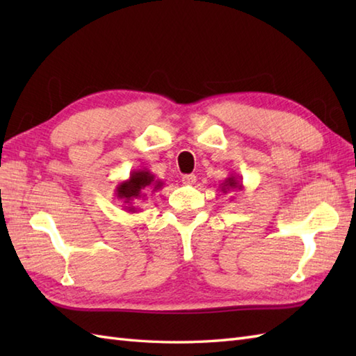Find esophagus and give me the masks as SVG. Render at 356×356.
<instances>
[{"instance_id":"obj_1","label":"esophagus","mask_w":356,"mask_h":356,"mask_svg":"<svg viewBox=\"0 0 356 356\" xmlns=\"http://www.w3.org/2000/svg\"><path fill=\"white\" fill-rule=\"evenodd\" d=\"M195 180H197V177H195L194 174H185V176H182V184L184 185H194Z\"/></svg>"}]
</instances>
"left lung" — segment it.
<instances>
[{"mask_svg": "<svg viewBox=\"0 0 356 356\" xmlns=\"http://www.w3.org/2000/svg\"><path fill=\"white\" fill-rule=\"evenodd\" d=\"M218 188H220V191L223 194L234 193V191H243L245 190L243 182H241L240 176H234V174H231V176L226 177Z\"/></svg>", "mask_w": 356, "mask_h": 356, "instance_id": "1", "label": "left lung"}]
</instances>
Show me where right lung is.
<instances>
[{
	"instance_id": "right-lung-1",
	"label": "right lung",
	"mask_w": 356,
	"mask_h": 356,
	"mask_svg": "<svg viewBox=\"0 0 356 356\" xmlns=\"http://www.w3.org/2000/svg\"><path fill=\"white\" fill-rule=\"evenodd\" d=\"M162 186V180L156 179L149 170H134L130 172V177L116 185L115 197L122 203V209L133 214L139 211V208H136V202L147 200L148 193H156Z\"/></svg>"
}]
</instances>
